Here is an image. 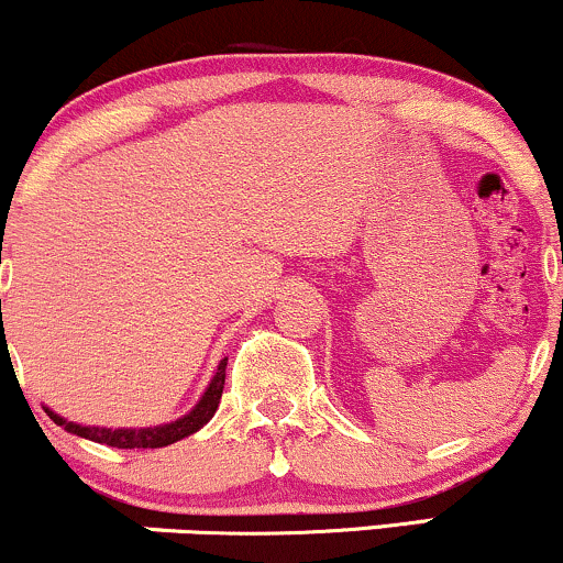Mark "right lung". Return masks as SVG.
Segmentation results:
<instances>
[{"label":"right lung","mask_w":563,"mask_h":563,"mask_svg":"<svg viewBox=\"0 0 563 563\" xmlns=\"http://www.w3.org/2000/svg\"><path fill=\"white\" fill-rule=\"evenodd\" d=\"M2 263V257H0ZM2 306V302H0ZM225 362L229 358H223V362L218 364V372L212 375L210 385H207L205 396H201L197 407L191 409L188 415H183L175 422H167V426H154V428H90V426H77V422H68L63 420L60 415H55L53 409L44 407V412L49 415V420L55 422V426L66 428L68 433H77L81 439H90V441H98V444H106V446H117V450H156V446H167V444H175V441L186 439V435L197 433L199 428H205L207 422L212 420V415L218 412V404H220V396H223V385H225Z\"/></svg>","instance_id":"add662e5"}]
</instances>
